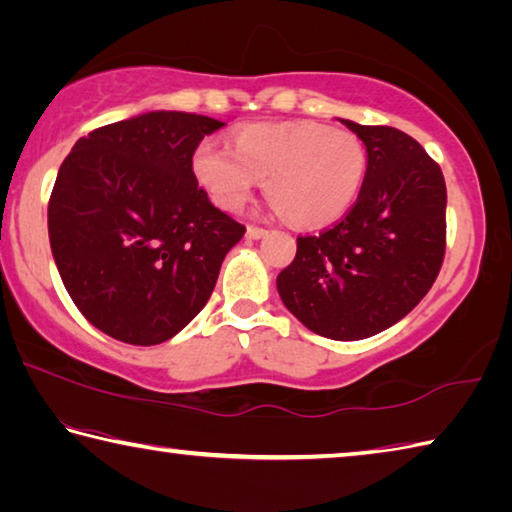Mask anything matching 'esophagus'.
<instances>
[{
  "label": "esophagus",
  "mask_w": 512,
  "mask_h": 512,
  "mask_svg": "<svg viewBox=\"0 0 512 512\" xmlns=\"http://www.w3.org/2000/svg\"><path fill=\"white\" fill-rule=\"evenodd\" d=\"M266 232H268V230L257 228V225H248L246 237H248V239H262V237H266Z\"/></svg>",
  "instance_id": "34e87169"
}]
</instances>
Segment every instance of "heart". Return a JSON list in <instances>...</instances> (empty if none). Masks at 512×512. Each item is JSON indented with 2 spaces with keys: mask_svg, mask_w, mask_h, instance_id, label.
<instances>
[{
  "mask_svg": "<svg viewBox=\"0 0 512 512\" xmlns=\"http://www.w3.org/2000/svg\"><path fill=\"white\" fill-rule=\"evenodd\" d=\"M194 176L216 207L237 212L264 180L277 210L298 225H325L350 210L368 171L361 137L316 121L241 128L232 151L212 140L194 151Z\"/></svg>",
  "mask_w": 512,
  "mask_h": 512,
  "instance_id": "heart-1",
  "label": "heart"
}]
</instances>
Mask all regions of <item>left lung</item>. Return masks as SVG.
Instances as JSON below:
<instances>
[{
  "instance_id": "8db88e82",
  "label": "left lung",
  "mask_w": 512,
  "mask_h": 512,
  "mask_svg": "<svg viewBox=\"0 0 512 512\" xmlns=\"http://www.w3.org/2000/svg\"><path fill=\"white\" fill-rule=\"evenodd\" d=\"M339 121L366 146V183L339 223L298 237L296 259L277 275V293L311 332L359 341L402 320L436 282L447 189L443 171L413 137Z\"/></svg>"
}]
</instances>
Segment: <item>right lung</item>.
<instances>
[{
    "mask_svg": "<svg viewBox=\"0 0 512 512\" xmlns=\"http://www.w3.org/2000/svg\"><path fill=\"white\" fill-rule=\"evenodd\" d=\"M223 121L153 110L72 146L49 198V244L69 298L112 339L158 345L210 300L246 228L210 203L192 169Z\"/></svg>",
    "mask_w": 512,
    "mask_h": 512,
    "instance_id": "obj_1",
    "label": "right lung"
}]
</instances>
